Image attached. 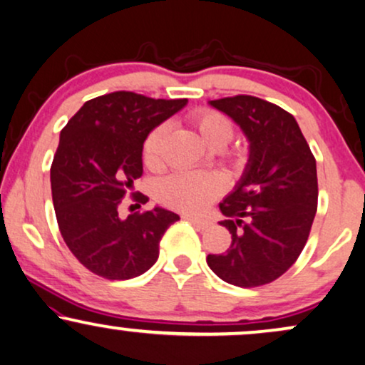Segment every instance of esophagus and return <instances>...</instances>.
<instances>
[{"label": "esophagus", "instance_id": "obj_1", "mask_svg": "<svg viewBox=\"0 0 365 365\" xmlns=\"http://www.w3.org/2000/svg\"><path fill=\"white\" fill-rule=\"evenodd\" d=\"M185 219L200 230H205V229L210 227V220L209 219H202V217H193V215H185Z\"/></svg>", "mask_w": 365, "mask_h": 365}]
</instances>
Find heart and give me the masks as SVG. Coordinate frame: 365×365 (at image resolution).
I'll list each match as a JSON object with an SVG mask.
<instances>
[{
  "instance_id": "b5f03b06",
  "label": "heart",
  "mask_w": 365,
  "mask_h": 365,
  "mask_svg": "<svg viewBox=\"0 0 365 365\" xmlns=\"http://www.w3.org/2000/svg\"><path fill=\"white\" fill-rule=\"evenodd\" d=\"M188 121L210 148H224L232 140L234 126L227 116L212 109H197L188 116ZM168 126L160 124L146 136L143 156L146 165L158 167L161 151L167 140ZM224 190V180L212 172H177L165 178L158 187V198L172 209L197 214L202 212Z\"/></svg>"
}]
</instances>
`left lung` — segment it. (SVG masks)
Returning a JSON list of instances; mask_svg holds the SVG:
<instances>
[{"label": "left lung", "instance_id": "left-lung-1", "mask_svg": "<svg viewBox=\"0 0 365 365\" xmlns=\"http://www.w3.org/2000/svg\"><path fill=\"white\" fill-rule=\"evenodd\" d=\"M249 141V160L219 204L232 242L207 264L225 283L252 288L278 279L298 259L317 214V161L297 119L252 96L209 101Z\"/></svg>", "mask_w": 365, "mask_h": 365}]
</instances>
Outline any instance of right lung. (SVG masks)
Returning a JSON list of instances; mask_svg holds the SVG:
<instances>
[{"instance_id": "1", "label": "right lung", "mask_w": 365, "mask_h": 365, "mask_svg": "<svg viewBox=\"0 0 365 365\" xmlns=\"http://www.w3.org/2000/svg\"><path fill=\"white\" fill-rule=\"evenodd\" d=\"M187 103L110 92L87 101L60 131L50 168L55 215L67 247L94 274L131 279L158 259L161 237L180 217L155 207L121 219L118 207L141 177L146 136Z\"/></svg>"}]
</instances>
